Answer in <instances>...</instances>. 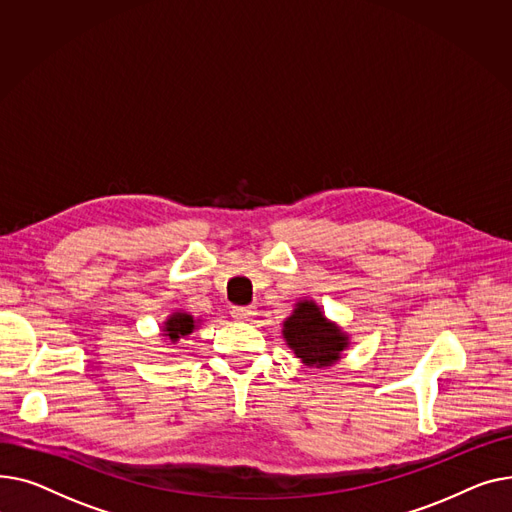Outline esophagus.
<instances>
[{
    "mask_svg": "<svg viewBox=\"0 0 512 512\" xmlns=\"http://www.w3.org/2000/svg\"><path fill=\"white\" fill-rule=\"evenodd\" d=\"M254 314H256V308H254V306H235V308L231 310V316H233L235 320H242V322L252 320Z\"/></svg>",
    "mask_w": 512,
    "mask_h": 512,
    "instance_id": "34e87169",
    "label": "esophagus"
}]
</instances>
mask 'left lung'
Listing matches in <instances>:
<instances>
[{
    "mask_svg": "<svg viewBox=\"0 0 512 512\" xmlns=\"http://www.w3.org/2000/svg\"><path fill=\"white\" fill-rule=\"evenodd\" d=\"M283 339L295 357L308 368L337 364L351 345L345 330L328 320L314 299H299L291 316L283 322Z\"/></svg>",
    "mask_w": 512,
    "mask_h": 512,
    "instance_id": "1",
    "label": "left lung"
}]
</instances>
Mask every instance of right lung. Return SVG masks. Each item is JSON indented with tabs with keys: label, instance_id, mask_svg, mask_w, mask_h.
Returning a JSON list of instances; mask_svg holds the SVG:
<instances>
[{
	"label": "right lung",
	"instance_id": "add662e5",
	"mask_svg": "<svg viewBox=\"0 0 512 512\" xmlns=\"http://www.w3.org/2000/svg\"><path fill=\"white\" fill-rule=\"evenodd\" d=\"M200 320H196L190 312L186 310H175L167 316V320L161 326V337L169 343L175 345L177 341L186 339L188 335H192L194 330L198 328Z\"/></svg>",
	"mask_w": 512,
	"mask_h": 512
}]
</instances>
